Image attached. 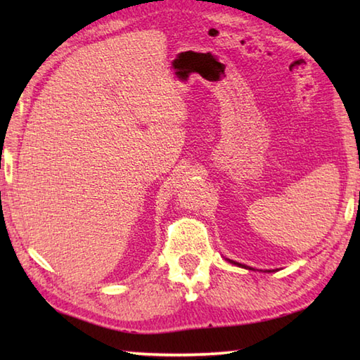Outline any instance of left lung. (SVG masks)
I'll return each instance as SVG.
<instances>
[{
  "label": "left lung",
  "instance_id": "obj_1",
  "mask_svg": "<svg viewBox=\"0 0 360 360\" xmlns=\"http://www.w3.org/2000/svg\"><path fill=\"white\" fill-rule=\"evenodd\" d=\"M227 262H231L232 264H235V266H240V267H244V269H249V271H255L254 267H249V266H246V264H241V263H236V262H233V259H227Z\"/></svg>",
  "mask_w": 360,
  "mask_h": 360
}]
</instances>
